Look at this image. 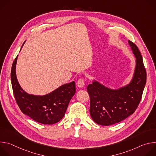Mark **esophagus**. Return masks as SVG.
<instances>
[{
	"label": "esophagus",
	"instance_id": "34e87169",
	"mask_svg": "<svg viewBox=\"0 0 156 156\" xmlns=\"http://www.w3.org/2000/svg\"><path fill=\"white\" fill-rule=\"evenodd\" d=\"M84 85V80L82 78H80L77 81V86L78 87H83Z\"/></svg>",
	"mask_w": 156,
	"mask_h": 156
}]
</instances>
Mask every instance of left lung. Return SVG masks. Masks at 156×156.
<instances>
[{
  "label": "left lung",
  "mask_w": 156,
  "mask_h": 156,
  "mask_svg": "<svg viewBox=\"0 0 156 156\" xmlns=\"http://www.w3.org/2000/svg\"><path fill=\"white\" fill-rule=\"evenodd\" d=\"M128 44L136 57V67L129 83L113 90L94 80L87 86L90 115L98 125L108 126L125 120L135 112L141 99L146 72L138 47L129 40Z\"/></svg>",
  "instance_id": "1"
}]
</instances>
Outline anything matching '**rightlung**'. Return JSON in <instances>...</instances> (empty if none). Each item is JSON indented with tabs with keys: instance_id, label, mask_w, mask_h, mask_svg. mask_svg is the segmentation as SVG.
Masks as SVG:
<instances>
[{
	"instance_id": "obj_1",
	"label": "right lung",
	"mask_w": 156,
	"mask_h": 156,
	"mask_svg": "<svg viewBox=\"0 0 156 156\" xmlns=\"http://www.w3.org/2000/svg\"><path fill=\"white\" fill-rule=\"evenodd\" d=\"M17 58L18 55L12 64L11 81L16 102L21 112L42 124L52 125L57 123L65 115L69 104L76 93L75 83L72 81L63 84L46 95L28 94L21 88L16 78Z\"/></svg>"
}]
</instances>
